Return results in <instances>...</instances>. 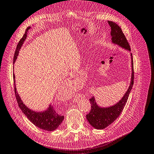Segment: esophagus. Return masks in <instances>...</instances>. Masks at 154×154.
<instances>
[{"mask_svg": "<svg viewBox=\"0 0 154 154\" xmlns=\"http://www.w3.org/2000/svg\"><path fill=\"white\" fill-rule=\"evenodd\" d=\"M77 81V78L76 77H69L68 79V80L66 81V83H68V85H73L75 83V82Z\"/></svg>", "mask_w": 154, "mask_h": 154, "instance_id": "34e87169", "label": "esophagus"}]
</instances>
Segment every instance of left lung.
Returning <instances> with one entry per match:
<instances>
[{
	"label": "left lung",
	"mask_w": 154,
	"mask_h": 154,
	"mask_svg": "<svg viewBox=\"0 0 154 154\" xmlns=\"http://www.w3.org/2000/svg\"><path fill=\"white\" fill-rule=\"evenodd\" d=\"M108 23L111 29V37L112 43L130 52L131 51L130 46L120 27L116 23L111 21H108ZM130 55H131V81H130L127 91L125 92L121 100L116 103L109 107H101L97 103L95 97L93 96L90 99L91 110L88 115H86V117L89 124L95 129H103L107 128L117 119V118L120 116L122 111H123L129 94L131 91L134 81L133 62L132 54L131 53H130Z\"/></svg>",
	"instance_id": "left-lung-1"
}]
</instances>
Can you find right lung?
Wrapping results in <instances>:
<instances>
[{
    "label": "right lung",
    "instance_id": "add662e5",
    "mask_svg": "<svg viewBox=\"0 0 154 154\" xmlns=\"http://www.w3.org/2000/svg\"><path fill=\"white\" fill-rule=\"evenodd\" d=\"M31 28L30 26L27 27L25 33L23 35V38L19 42L16 50L14 57V64L17 60L19 54V51L21 49L23 43L26 40L27 34H28L29 30ZM14 89L15 97H16L17 101L19 108L21 109L23 113L26 116V118L32 122V123L36 126V127L45 131H52L57 129L58 126L60 125L64 120V116H61L56 112L54 107L51 104L49 105V107L43 111H35L34 110L30 109L23 103L21 98L19 96L17 91L16 85H15V75L14 74Z\"/></svg>",
    "mask_w": 154,
    "mask_h": 154
}]
</instances>
